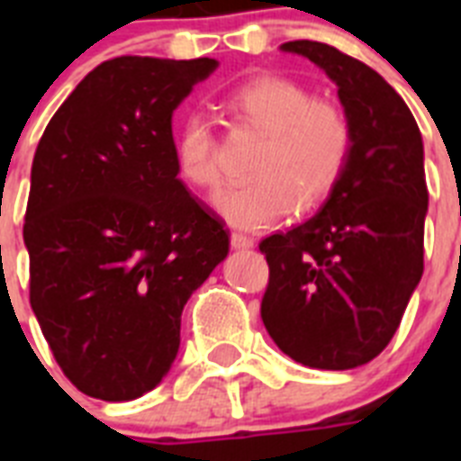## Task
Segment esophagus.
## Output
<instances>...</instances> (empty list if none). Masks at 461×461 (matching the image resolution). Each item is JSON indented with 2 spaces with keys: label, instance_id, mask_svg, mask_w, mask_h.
Returning <instances> with one entry per match:
<instances>
[{
  "label": "esophagus",
  "instance_id": "esophagus-1",
  "mask_svg": "<svg viewBox=\"0 0 461 461\" xmlns=\"http://www.w3.org/2000/svg\"><path fill=\"white\" fill-rule=\"evenodd\" d=\"M230 244L234 251H244V249H253V239L244 237V234H231Z\"/></svg>",
  "mask_w": 461,
  "mask_h": 461
}]
</instances>
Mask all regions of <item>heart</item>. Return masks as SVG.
I'll use <instances>...</instances> for the list:
<instances>
[{"label": "heart", "instance_id": "heart-1", "mask_svg": "<svg viewBox=\"0 0 461 461\" xmlns=\"http://www.w3.org/2000/svg\"><path fill=\"white\" fill-rule=\"evenodd\" d=\"M227 110L266 133L251 162L253 179L217 195L215 208L237 230L263 231L294 210L313 208L337 186L349 162L351 126L332 103L315 100L299 81L256 76L231 90ZM181 179L203 191L220 186L215 131L208 117L191 114L174 136Z\"/></svg>", "mask_w": 461, "mask_h": 461}]
</instances>
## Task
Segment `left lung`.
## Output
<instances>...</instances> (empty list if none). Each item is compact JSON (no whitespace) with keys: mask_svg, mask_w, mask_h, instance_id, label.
I'll return each mask as SVG.
<instances>
[{"mask_svg":"<svg viewBox=\"0 0 461 461\" xmlns=\"http://www.w3.org/2000/svg\"><path fill=\"white\" fill-rule=\"evenodd\" d=\"M280 50L311 59L335 83L351 153L311 220L260 241L270 266L260 318L294 361L347 371L385 349L421 282V131L397 90L364 61L313 40Z\"/></svg>","mask_w":461,"mask_h":461,"instance_id":"1","label":"left lung"}]
</instances>
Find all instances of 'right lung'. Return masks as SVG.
I'll list each match as a JSON object with an SVG mask.
<instances>
[{
  "mask_svg": "<svg viewBox=\"0 0 461 461\" xmlns=\"http://www.w3.org/2000/svg\"><path fill=\"white\" fill-rule=\"evenodd\" d=\"M217 67L208 57L103 61L32 158V313L61 371L95 400H136L162 383L188 296L230 253L220 217L179 179L172 136L174 110Z\"/></svg>",
  "mask_w": 461,
  "mask_h": 461,
  "instance_id": "right-lung-1",
  "label": "right lung"
}]
</instances>
